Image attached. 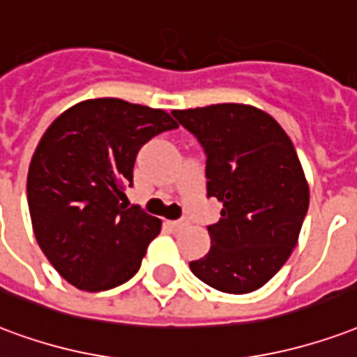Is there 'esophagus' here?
I'll use <instances>...</instances> for the list:
<instances>
[{"label":"esophagus","mask_w":357,"mask_h":357,"mask_svg":"<svg viewBox=\"0 0 357 357\" xmlns=\"http://www.w3.org/2000/svg\"><path fill=\"white\" fill-rule=\"evenodd\" d=\"M189 223V219L183 218V219H176V221H168V227L174 229V231H178V229H183V227Z\"/></svg>","instance_id":"obj_1"}]
</instances>
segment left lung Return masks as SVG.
Here are the masks:
<instances>
[{
	"label": "left lung",
	"mask_w": 357,
	"mask_h": 357,
	"mask_svg": "<svg viewBox=\"0 0 357 357\" xmlns=\"http://www.w3.org/2000/svg\"><path fill=\"white\" fill-rule=\"evenodd\" d=\"M206 153L208 197L223 204L212 248L192 274L223 293H252L284 266L308 210V181L286 130L245 104L176 109Z\"/></svg>",
	"instance_id": "8db88e82"
}]
</instances>
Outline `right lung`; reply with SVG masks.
I'll use <instances>...</instances> for the list:
<instances>
[{"instance_id": "obj_1", "label": "right lung", "mask_w": 357, "mask_h": 357, "mask_svg": "<svg viewBox=\"0 0 357 357\" xmlns=\"http://www.w3.org/2000/svg\"><path fill=\"white\" fill-rule=\"evenodd\" d=\"M178 128L165 109L96 98L45 130L28 170L31 227L45 257L71 286L105 291L139 271L162 221L125 204L139 147Z\"/></svg>"}]
</instances>
